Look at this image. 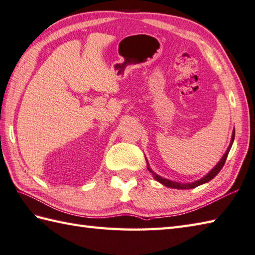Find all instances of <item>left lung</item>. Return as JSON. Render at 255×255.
I'll list each match as a JSON object with an SVG mask.
<instances>
[{
  "label": "left lung",
  "instance_id": "8db88e82",
  "mask_svg": "<svg viewBox=\"0 0 255 255\" xmlns=\"http://www.w3.org/2000/svg\"><path fill=\"white\" fill-rule=\"evenodd\" d=\"M234 140H235V131H234V133H232V138H231V143H230V145L228 147V149H227V151H226V153H225V155L223 156V159H221L219 162H218V164L216 165L213 170H211L207 175L206 176H204L202 180H199V181H196V182H194V183H191V184H181V183H176V182H172V181H170V180H166V178H163V177H161V176H159V175H156L155 173H153L152 171L150 170V167L148 166V170L152 173L153 174V176H154V178L158 182H160L161 184H163V185H165V186H167V187H171V188H177V189H188V188H194V187H197V186H199V185H202V184H204V183H207V182H209L210 180H213V178L218 174V173L220 172V170L223 169V166L225 165V163H226V160H227V156H228V153H229V151H230V149H231V145H232V143H234Z\"/></svg>",
  "mask_w": 255,
  "mask_h": 255
}]
</instances>
